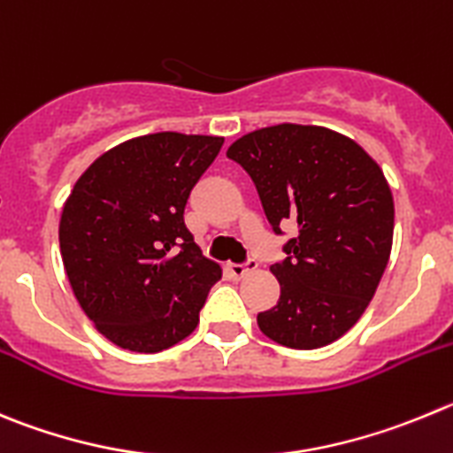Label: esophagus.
<instances>
[{
	"label": "esophagus",
	"instance_id": "34e87169",
	"mask_svg": "<svg viewBox=\"0 0 453 453\" xmlns=\"http://www.w3.org/2000/svg\"><path fill=\"white\" fill-rule=\"evenodd\" d=\"M257 268V261H248V264H227L226 265V273L227 274H230V277L232 279H243V277H246V274L248 273H252V270H255Z\"/></svg>",
	"mask_w": 453,
	"mask_h": 453
}]
</instances>
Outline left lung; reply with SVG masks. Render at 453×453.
I'll list each match as a JSON object with an SVG mask.
<instances>
[{
  "label": "left lung",
  "mask_w": 453,
  "mask_h": 453,
  "mask_svg": "<svg viewBox=\"0 0 453 453\" xmlns=\"http://www.w3.org/2000/svg\"><path fill=\"white\" fill-rule=\"evenodd\" d=\"M255 180L277 234L295 227L277 277L279 302L257 315L288 349L340 340L373 299L393 243V194L380 165L353 138L317 125L264 127L227 150Z\"/></svg>",
  "instance_id": "8db88e82"
}]
</instances>
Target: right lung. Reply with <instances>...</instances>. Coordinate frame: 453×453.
<instances>
[{"label":"right lung","instance_id":"add662e5","mask_svg":"<svg viewBox=\"0 0 453 453\" xmlns=\"http://www.w3.org/2000/svg\"><path fill=\"white\" fill-rule=\"evenodd\" d=\"M221 136L160 131L93 160L60 217V252L84 315L109 342L158 353L192 335L221 265L185 227L189 192Z\"/></svg>","mask_w":453,"mask_h":453}]
</instances>
